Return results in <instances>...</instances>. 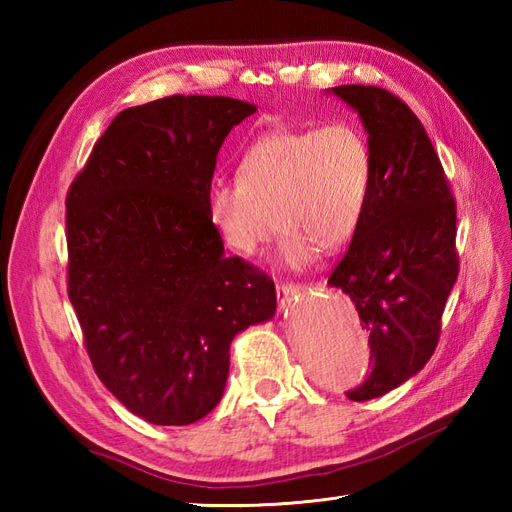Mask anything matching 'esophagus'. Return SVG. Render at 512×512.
I'll return each instance as SVG.
<instances>
[{"mask_svg": "<svg viewBox=\"0 0 512 512\" xmlns=\"http://www.w3.org/2000/svg\"><path fill=\"white\" fill-rule=\"evenodd\" d=\"M301 290H303V286L301 284H292V281H281V284H277L279 308L290 306V303L301 295Z\"/></svg>", "mask_w": 512, "mask_h": 512, "instance_id": "1", "label": "esophagus"}]
</instances>
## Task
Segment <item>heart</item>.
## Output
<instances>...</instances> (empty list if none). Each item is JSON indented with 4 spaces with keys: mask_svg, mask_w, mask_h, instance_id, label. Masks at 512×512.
<instances>
[{
    "mask_svg": "<svg viewBox=\"0 0 512 512\" xmlns=\"http://www.w3.org/2000/svg\"><path fill=\"white\" fill-rule=\"evenodd\" d=\"M372 187V149L354 125L277 129L246 149L237 180L211 184L206 215L222 244L248 257L277 233V214L281 262L301 268L317 248L352 242Z\"/></svg>",
    "mask_w": 512,
    "mask_h": 512,
    "instance_id": "heart-1",
    "label": "heart"
}]
</instances>
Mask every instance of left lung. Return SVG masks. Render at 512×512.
<instances>
[{
    "instance_id": "left-lung-1",
    "label": "left lung",
    "mask_w": 512,
    "mask_h": 512,
    "mask_svg": "<svg viewBox=\"0 0 512 512\" xmlns=\"http://www.w3.org/2000/svg\"><path fill=\"white\" fill-rule=\"evenodd\" d=\"M361 116L374 156V187L352 244L328 284L354 301L369 334V369L347 398L387 394L436 352L442 312L458 279L455 198L418 116L374 85H339Z\"/></svg>"
}]
</instances>
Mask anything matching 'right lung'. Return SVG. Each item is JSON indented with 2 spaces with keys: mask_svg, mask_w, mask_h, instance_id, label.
Listing matches in <instances>:
<instances>
[{
  "mask_svg": "<svg viewBox=\"0 0 512 512\" xmlns=\"http://www.w3.org/2000/svg\"><path fill=\"white\" fill-rule=\"evenodd\" d=\"M257 107L173 94L118 114L65 198L68 297L96 376L151 424L204 418L237 332L275 314V284L224 255L206 215L217 151Z\"/></svg>",
  "mask_w": 512,
  "mask_h": 512,
  "instance_id": "right-lung-1",
  "label": "right lung"
}]
</instances>
